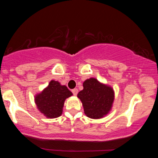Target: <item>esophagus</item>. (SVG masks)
<instances>
[{
	"instance_id": "esophagus-1",
	"label": "esophagus",
	"mask_w": 158,
	"mask_h": 158,
	"mask_svg": "<svg viewBox=\"0 0 158 158\" xmlns=\"http://www.w3.org/2000/svg\"><path fill=\"white\" fill-rule=\"evenodd\" d=\"M72 93H73V95L77 96V94H78V89H77V88H74V89L72 90Z\"/></svg>"
}]
</instances>
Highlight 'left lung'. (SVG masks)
I'll list each match as a JSON object with an SVG mask.
<instances>
[{"label":"left lung","instance_id":"left-lung-1","mask_svg":"<svg viewBox=\"0 0 158 158\" xmlns=\"http://www.w3.org/2000/svg\"><path fill=\"white\" fill-rule=\"evenodd\" d=\"M83 87L84 89L77 96L82 102L85 114L90 118H102L111 108L114 102L113 89L94 78L85 81Z\"/></svg>","mask_w":158,"mask_h":158}]
</instances>
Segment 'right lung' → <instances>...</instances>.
<instances>
[{
  "instance_id": "right-lung-1",
  "label": "right lung",
  "mask_w": 158,
  "mask_h": 158,
  "mask_svg": "<svg viewBox=\"0 0 158 158\" xmlns=\"http://www.w3.org/2000/svg\"><path fill=\"white\" fill-rule=\"evenodd\" d=\"M72 93L64 85L52 80L48 87L35 97V103L40 111L49 118H56L61 116L66 98Z\"/></svg>"
}]
</instances>
